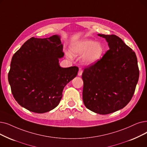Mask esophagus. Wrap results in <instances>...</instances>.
Here are the masks:
<instances>
[{
    "instance_id": "34e87169",
    "label": "esophagus",
    "mask_w": 147,
    "mask_h": 147,
    "mask_svg": "<svg viewBox=\"0 0 147 147\" xmlns=\"http://www.w3.org/2000/svg\"><path fill=\"white\" fill-rule=\"evenodd\" d=\"M82 73H83V69L81 68H79V72H78V75L79 76H81L82 74Z\"/></svg>"
}]
</instances>
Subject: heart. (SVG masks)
Returning <instances> with one entry per match:
<instances>
[{"instance_id": "b5f03b06", "label": "heart", "mask_w": 147, "mask_h": 147, "mask_svg": "<svg viewBox=\"0 0 147 147\" xmlns=\"http://www.w3.org/2000/svg\"><path fill=\"white\" fill-rule=\"evenodd\" d=\"M74 55H82L83 61L86 64H92L99 61L103 55L104 49L99 42H95L91 40L85 39L76 42L70 48Z\"/></svg>"}]
</instances>
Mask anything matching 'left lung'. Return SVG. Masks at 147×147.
Instances as JSON below:
<instances>
[{
	"mask_svg": "<svg viewBox=\"0 0 147 147\" xmlns=\"http://www.w3.org/2000/svg\"><path fill=\"white\" fill-rule=\"evenodd\" d=\"M109 49L99 61L84 69L83 101L86 108L101 115L123 109L131 100L139 70L136 55L115 35L98 34Z\"/></svg>",
	"mask_w": 147,
	"mask_h": 147,
	"instance_id": "obj_1",
	"label": "left lung"
}]
</instances>
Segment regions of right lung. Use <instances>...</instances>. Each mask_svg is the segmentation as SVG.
<instances>
[{
	"instance_id": "right-lung-1",
	"label": "right lung",
	"mask_w": 147,
	"mask_h": 147,
	"mask_svg": "<svg viewBox=\"0 0 147 147\" xmlns=\"http://www.w3.org/2000/svg\"><path fill=\"white\" fill-rule=\"evenodd\" d=\"M60 37H32L12 56L8 81L15 100L29 111L42 113L58 106L63 89L78 74L79 68H62Z\"/></svg>"
}]
</instances>
